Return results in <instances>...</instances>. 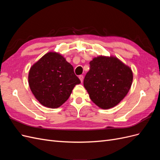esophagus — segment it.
<instances>
[{"mask_svg":"<svg viewBox=\"0 0 160 160\" xmlns=\"http://www.w3.org/2000/svg\"><path fill=\"white\" fill-rule=\"evenodd\" d=\"M79 78L81 82L82 83V82H83V75H79Z\"/></svg>","mask_w":160,"mask_h":160,"instance_id":"esophagus-1","label":"esophagus"}]
</instances>
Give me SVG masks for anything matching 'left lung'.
I'll return each instance as SVG.
<instances>
[{
	"label": "left lung",
	"instance_id": "8db88e82",
	"mask_svg": "<svg viewBox=\"0 0 160 160\" xmlns=\"http://www.w3.org/2000/svg\"><path fill=\"white\" fill-rule=\"evenodd\" d=\"M83 85L90 99L101 109L117 105L129 92L133 81L132 69L117 57L99 56L90 61Z\"/></svg>",
	"mask_w": 160,
	"mask_h": 160
}]
</instances>
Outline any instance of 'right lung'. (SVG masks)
I'll return each mask as SVG.
<instances>
[{
	"instance_id": "add662e5",
	"label": "right lung",
	"mask_w": 160,
	"mask_h": 160,
	"mask_svg": "<svg viewBox=\"0 0 160 160\" xmlns=\"http://www.w3.org/2000/svg\"><path fill=\"white\" fill-rule=\"evenodd\" d=\"M28 79L35 98L49 108L60 107L69 99L74 87L81 83L73 67L55 52L47 53L35 62Z\"/></svg>"
}]
</instances>
